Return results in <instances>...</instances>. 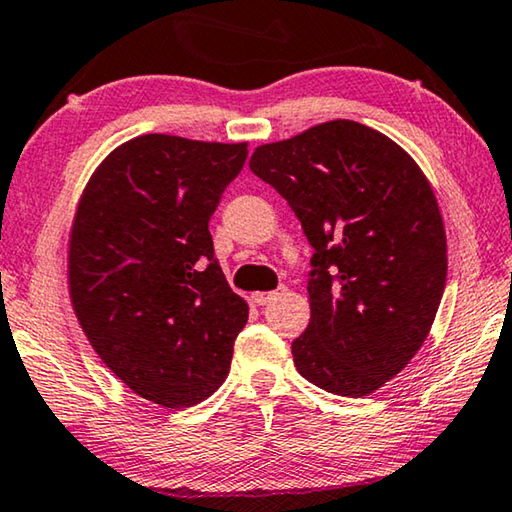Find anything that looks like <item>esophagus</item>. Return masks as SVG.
<instances>
[{
	"label": "esophagus",
	"instance_id": "34e87169",
	"mask_svg": "<svg viewBox=\"0 0 512 512\" xmlns=\"http://www.w3.org/2000/svg\"><path fill=\"white\" fill-rule=\"evenodd\" d=\"M283 292H286V288H279V290H272V292H251V301H254L256 306H265V304H270L274 297L283 295Z\"/></svg>",
	"mask_w": 512,
	"mask_h": 512
}]
</instances>
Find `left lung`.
I'll return each mask as SVG.
<instances>
[{
    "instance_id": "obj_1",
    "label": "left lung",
    "mask_w": 512,
    "mask_h": 512,
    "mask_svg": "<svg viewBox=\"0 0 512 512\" xmlns=\"http://www.w3.org/2000/svg\"><path fill=\"white\" fill-rule=\"evenodd\" d=\"M249 167L315 249L297 372L333 395H372L420 351L445 292L447 236L429 179L404 147L354 120L267 142Z\"/></svg>"
}]
</instances>
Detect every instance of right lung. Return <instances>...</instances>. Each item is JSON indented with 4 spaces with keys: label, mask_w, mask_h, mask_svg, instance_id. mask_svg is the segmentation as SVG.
<instances>
[{
    "label": "right lung",
    "mask_w": 512,
    "mask_h": 512,
    "mask_svg": "<svg viewBox=\"0 0 512 512\" xmlns=\"http://www.w3.org/2000/svg\"><path fill=\"white\" fill-rule=\"evenodd\" d=\"M245 158L247 142L145 133L95 167L74 211V315L108 370L158 406L211 397L247 324V301L226 283L208 231Z\"/></svg>",
    "instance_id": "add662e5"
}]
</instances>
